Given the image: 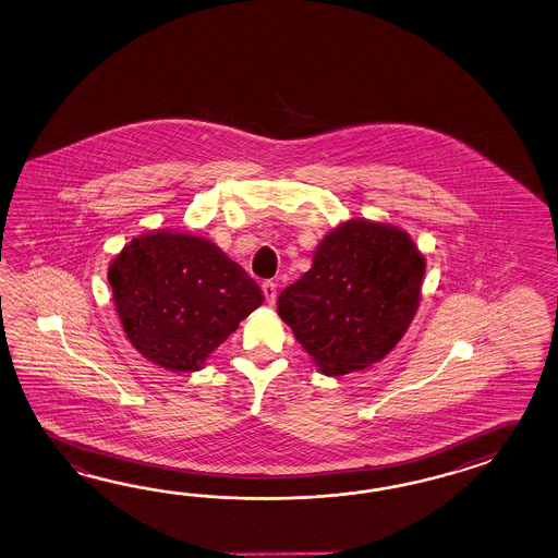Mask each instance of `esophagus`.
I'll use <instances>...</instances> for the list:
<instances>
[{
	"instance_id": "obj_1",
	"label": "esophagus",
	"mask_w": 558,
	"mask_h": 558,
	"mask_svg": "<svg viewBox=\"0 0 558 558\" xmlns=\"http://www.w3.org/2000/svg\"><path fill=\"white\" fill-rule=\"evenodd\" d=\"M260 289H263V295H265V300H267V303H269V305H272V303L277 301V286H275L272 281H265V283L260 286Z\"/></svg>"
}]
</instances>
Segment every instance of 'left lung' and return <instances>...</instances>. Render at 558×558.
<instances>
[{"instance_id":"1","label":"left lung","mask_w":558,"mask_h":558,"mask_svg":"<svg viewBox=\"0 0 558 558\" xmlns=\"http://www.w3.org/2000/svg\"><path fill=\"white\" fill-rule=\"evenodd\" d=\"M425 267L409 232L348 220L317 244L312 269L281 291L277 314L324 374L362 371L411 326Z\"/></svg>"}]
</instances>
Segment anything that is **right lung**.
I'll list each match as a JSON object with an SVG mask.
<instances>
[{
  "instance_id": "right-lung-1",
  "label": "right lung",
  "mask_w": 558,
  "mask_h": 558,
  "mask_svg": "<svg viewBox=\"0 0 558 558\" xmlns=\"http://www.w3.org/2000/svg\"><path fill=\"white\" fill-rule=\"evenodd\" d=\"M107 277L129 342L172 372L201 371L265 301L260 287L213 241L180 230L133 239Z\"/></svg>"
}]
</instances>
